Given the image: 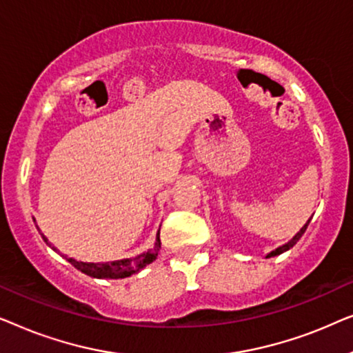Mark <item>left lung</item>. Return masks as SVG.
<instances>
[{
	"label": "left lung",
	"mask_w": 353,
	"mask_h": 353,
	"mask_svg": "<svg viewBox=\"0 0 353 353\" xmlns=\"http://www.w3.org/2000/svg\"><path fill=\"white\" fill-rule=\"evenodd\" d=\"M308 223H310V220H308V221H307V223L302 226V230H301V231H299V233H297L296 236H294V238H292L291 241H289V243H288V244H284V245H281V248H278L276 250H273V252H270V254L267 255V257H274V255H279V254L286 252V250H288V249H291V248H292V245H294V244H296V243H297V241L302 238V234H303V233H305V230H307V226H308Z\"/></svg>",
	"instance_id": "obj_1"
}]
</instances>
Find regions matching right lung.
I'll list each match as a JSON object with an SVG mask.
<instances>
[{"mask_svg": "<svg viewBox=\"0 0 353 353\" xmlns=\"http://www.w3.org/2000/svg\"><path fill=\"white\" fill-rule=\"evenodd\" d=\"M43 239L48 243V239L45 238V236H43ZM159 248H161V233H157L156 248L148 250V252H144L141 255H138V257H134V259H125V260H117V262H108V263H83V262H77V260H74V259H67V260H69V262L74 265L77 270H80V272L88 274V276L119 279V278H127V276H130V274L139 272V270L146 267V265L152 263L154 260L157 259ZM52 249H56V248H52Z\"/></svg>", "mask_w": 353, "mask_h": 353, "instance_id": "1", "label": "right lung"}]
</instances>
